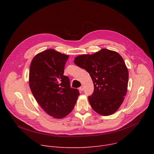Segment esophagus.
I'll return each mask as SVG.
<instances>
[{"label":"esophagus","mask_w":154,"mask_h":154,"mask_svg":"<svg viewBox=\"0 0 154 154\" xmlns=\"http://www.w3.org/2000/svg\"><path fill=\"white\" fill-rule=\"evenodd\" d=\"M84 86H81V87H79V90H80V91H84Z\"/></svg>","instance_id":"obj_1"}]
</instances>
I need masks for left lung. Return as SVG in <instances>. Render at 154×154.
Returning <instances> with one entry per match:
<instances>
[{
    "label": "left lung",
    "instance_id": "8db88e82",
    "mask_svg": "<svg viewBox=\"0 0 154 154\" xmlns=\"http://www.w3.org/2000/svg\"><path fill=\"white\" fill-rule=\"evenodd\" d=\"M74 62L92 77L94 91L88 97L92 108L102 116L114 114L122 103L127 91L128 72L122 57L103 48L92 55H79Z\"/></svg>",
    "mask_w": 154,
    "mask_h": 154
}]
</instances>
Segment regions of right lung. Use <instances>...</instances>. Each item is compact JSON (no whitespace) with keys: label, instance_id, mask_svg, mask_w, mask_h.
Here are the masks:
<instances>
[{"label":"right lung","instance_id":"1","mask_svg":"<svg viewBox=\"0 0 154 154\" xmlns=\"http://www.w3.org/2000/svg\"><path fill=\"white\" fill-rule=\"evenodd\" d=\"M69 56L48 49L32 59L29 71V85L32 94L44 110L57 119L67 116L74 109L79 91L70 87L64 75Z\"/></svg>","mask_w":154,"mask_h":154}]
</instances>
